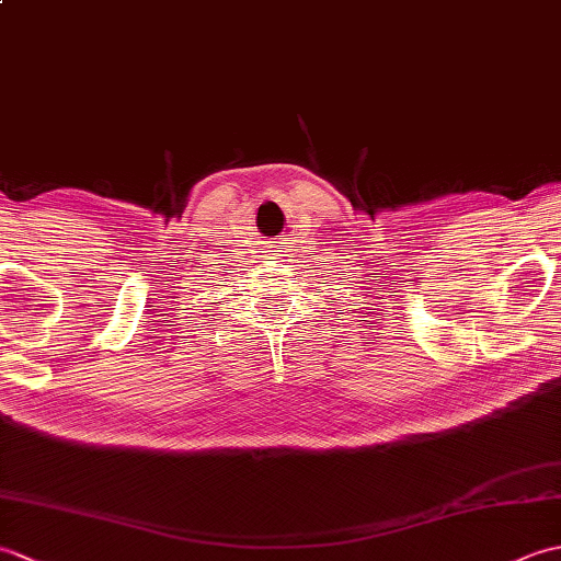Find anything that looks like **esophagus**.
<instances>
[{
    "label": "esophagus",
    "instance_id": "1",
    "mask_svg": "<svg viewBox=\"0 0 561 561\" xmlns=\"http://www.w3.org/2000/svg\"><path fill=\"white\" fill-rule=\"evenodd\" d=\"M282 243H284V241H265V248H267L265 253H267V255H279V253H284V250H282L284 245H282Z\"/></svg>",
    "mask_w": 561,
    "mask_h": 561
}]
</instances>
